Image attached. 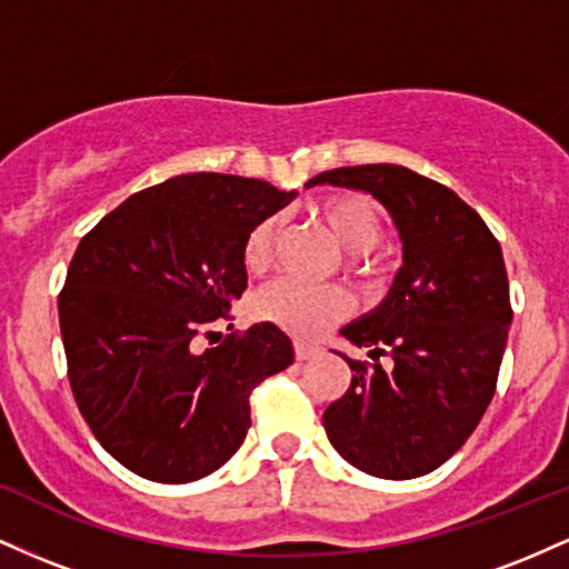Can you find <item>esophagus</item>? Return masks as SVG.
Segmentation results:
<instances>
[{
	"label": "esophagus",
	"mask_w": 569,
	"mask_h": 569,
	"mask_svg": "<svg viewBox=\"0 0 569 569\" xmlns=\"http://www.w3.org/2000/svg\"><path fill=\"white\" fill-rule=\"evenodd\" d=\"M293 352H297V361H310V358L318 356V348H312L307 342H297L293 345Z\"/></svg>",
	"instance_id": "34e87169"
}]
</instances>
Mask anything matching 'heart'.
Returning a JSON list of instances; mask_svg holds the SVG:
<instances>
[{
	"instance_id": "obj_1",
	"label": "heart",
	"mask_w": 569,
	"mask_h": 569,
	"mask_svg": "<svg viewBox=\"0 0 569 569\" xmlns=\"http://www.w3.org/2000/svg\"><path fill=\"white\" fill-rule=\"evenodd\" d=\"M335 238L350 253H371L382 243V217L377 206L363 194H337L321 202L318 208ZM280 219L267 217L248 232L246 238V267L248 270H264L272 259V248L278 243ZM350 299L335 286H307L299 280L280 278L270 283L253 299V312L262 321H270L297 337H318L348 316Z\"/></svg>"
}]
</instances>
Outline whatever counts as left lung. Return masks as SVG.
<instances>
[{"label": "left lung", "instance_id": "1", "mask_svg": "<svg viewBox=\"0 0 569 569\" xmlns=\"http://www.w3.org/2000/svg\"><path fill=\"white\" fill-rule=\"evenodd\" d=\"M367 192L401 238L388 297L339 335L393 367L352 369L350 388L323 411L331 447L380 479H415L447 462L485 417L498 385L511 299L500 243L452 189L403 166L335 168L307 187Z\"/></svg>", "mask_w": 569, "mask_h": 569}]
</instances>
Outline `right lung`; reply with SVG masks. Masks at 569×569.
Returning <instances> with one entry per match:
<instances>
[{
  "label": "right lung",
  "instance_id": "add662e5",
  "mask_svg": "<svg viewBox=\"0 0 569 569\" xmlns=\"http://www.w3.org/2000/svg\"><path fill=\"white\" fill-rule=\"evenodd\" d=\"M293 198L259 179L184 173L130 194L80 240L58 297L69 382L128 471L162 485L213 473L246 439L251 390L293 363L270 321L198 350L246 291L248 232Z\"/></svg>",
  "mask_w": 569,
  "mask_h": 569
}]
</instances>
